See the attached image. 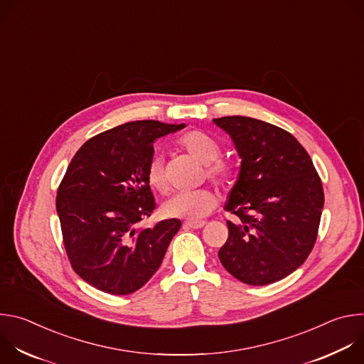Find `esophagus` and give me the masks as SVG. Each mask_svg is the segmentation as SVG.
I'll use <instances>...</instances> for the list:
<instances>
[{
  "instance_id": "obj_1",
  "label": "esophagus",
  "mask_w": 364,
  "mask_h": 364,
  "mask_svg": "<svg viewBox=\"0 0 364 364\" xmlns=\"http://www.w3.org/2000/svg\"><path fill=\"white\" fill-rule=\"evenodd\" d=\"M205 225V222H186L184 228L186 229H200Z\"/></svg>"
}]
</instances>
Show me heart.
Segmentation results:
<instances>
[{"label": "heart", "instance_id": "obj_1", "mask_svg": "<svg viewBox=\"0 0 364 364\" xmlns=\"http://www.w3.org/2000/svg\"><path fill=\"white\" fill-rule=\"evenodd\" d=\"M180 146L198 163L208 166L207 174L218 183H229L232 170L223 161H216L220 155V146L215 138L201 131H190L180 138ZM146 181L149 187L159 193H167L168 186L163 174L160 159H154L146 170ZM218 204V197L213 191L203 188L190 193H178L168 198L161 205V213L170 219H184L197 222L209 215Z\"/></svg>", "mask_w": 364, "mask_h": 364}]
</instances>
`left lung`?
Segmentation results:
<instances>
[{"instance_id": "left-lung-1", "label": "left lung", "mask_w": 364, "mask_h": 364, "mask_svg": "<svg viewBox=\"0 0 364 364\" xmlns=\"http://www.w3.org/2000/svg\"><path fill=\"white\" fill-rule=\"evenodd\" d=\"M213 122L233 141L240 170L225 210V269L247 285H268L298 269L313 250L324 205L321 180L304 146L282 128L247 117Z\"/></svg>"}]
</instances>
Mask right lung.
I'll return each mask as SVG.
<instances>
[{"label": "right lung", "mask_w": 364, "mask_h": 364, "mask_svg": "<svg viewBox=\"0 0 364 364\" xmlns=\"http://www.w3.org/2000/svg\"><path fill=\"white\" fill-rule=\"evenodd\" d=\"M184 127L127 122L86 141L70 161L56 209L72 268L96 289L128 295L160 268L181 222L136 225L155 209L146 181L154 142Z\"/></svg>", "instance_id": "right-lung-1"}]
</instances>
